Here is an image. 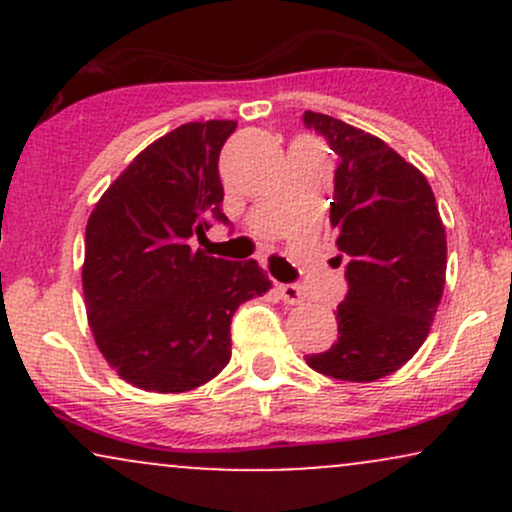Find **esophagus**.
<instances>
[{"instance_id": "34e87169", "label": "esophagus", "mask_w": 512, "mask_h": 512, "mask_svg": "<svg viewBox=\"0 0 512 512\" xmlns=\"http://www.w3.org/2000/svg\"><path fill=\"white\" fill-rule=\"evenodd\" d=\"M276 293L286 305H301L303 303V293L296 284H276Z\"/></svg>"}]
</instances>
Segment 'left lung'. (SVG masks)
Returning <instances> with one entry per match:
<instances>
[{"instance_id":"1","label":"left lung","mask_w":512,"mask_h":512,"mask_svg":"<svg viewBox=\"0 0 512 512\" xmlns=\"http://www.w3.org/2000/svg\"><path fill=\"white\" fill-rule=\"evenodd\" d=\"M303 120L339 156L330 223L349 257L337 342L305 361L330 378L373 383L402 368L431 332L448 267L445 226L426 175L383 139L313 110Z\"/></svg>"}]
</instances>
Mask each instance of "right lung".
Masks as SVG:
<instances>
[{"label":"right lung","mask_w":512,"mask_h":512,"mask_svg":"<svg viewBox=\"0 0 512 512\" xmlns=\"http://www.w3.org/2000/svg\"><path fill=\"white\" fill-rule=\"evenodd\" d=\"M236 120L187 122L137 154L86 223V317L110 368L146 392L178 395L231 361V320L272 281L255 260L192 250L226 223L221 146Z\"/></svg>","instance_id":"add662e5"}]
</instances>
